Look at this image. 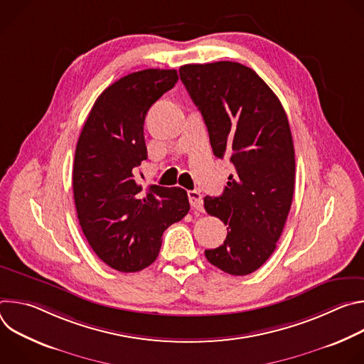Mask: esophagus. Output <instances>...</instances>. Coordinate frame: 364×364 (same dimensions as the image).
Wrapping results in <instances>:
<instances>
[{"mask_svg":"<svg viewBox=\"0 0 364 364\" xmlns=\"http://www.w3.org/2000/svg\"><path fill=\"white\" fill-rule=\"evenodd\" d=\"M187 196H188L190 204L194 210H203V197H201L200 191L190 190V191H187Z\"/></svg>","mask_w":364,"mask_h":364,"instance_id":"1","label":"esophagus"}]
</instances>
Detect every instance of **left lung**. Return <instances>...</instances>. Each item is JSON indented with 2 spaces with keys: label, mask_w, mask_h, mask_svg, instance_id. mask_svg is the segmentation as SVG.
Masks as SVG:
<instances>
[{
  "label": "left lung",
  "mask_w": 364,
  "mask_h": 364,
  "mask_svg": "<svg viewBox=\"0 0 364 364\" xmlns=\"http://www.w3.org/2000/svg\"><path fill=\"white\" fill-rule=\"evenodd\" d=\"M180 79L213 154L236 170L222 196L204 197L205 212L229 226L223 245L204 255L226 274L249 275L274 253L291 209L295 152L287 114L272 89L236 62L184 65Z\"/></svg>",
  "instance_id": "left-lung-1"
}]
</instances>
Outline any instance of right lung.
<instances>
[{
	"label": "right lung",
	"mask_w": 364,
	"mask_h": 364,
	"mask_svg": "<svg viewBox=\"0 0 364 364\" xmlns=\"http://www.w3.org/2000/svg\"><path fill=\"white\" fill-rule=\"evenodd\" d=\"M177 80L174 69L121 77L96 99L76 145L73 196L82 232L99 259L119 272L149 267L163 232L190 210L186 190H144L134 176L146 160V112Z\"/></svg>",
	"instance_id": "1"
}]
</instances>
